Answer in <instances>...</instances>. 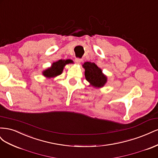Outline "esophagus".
Masks as SVG:
<instances>
[{"mask_svg":"<svg viewBox=\"0 0 158 158\" xmlns=\"http://www.w3.org/2000/svg\"><path fill=\"white\" fill-rule=\"evenodd\" d=\"M75 62L77 64H80L81 63V62H82V59H78V58H76V59H75Z\"/></svg>","mask_w":158,"mask_h":158,"instance_id":"esophagus-1","label":"esophagus"}]
</instances>
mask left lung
Instances as JSON below:
<instances>
[{
  "label": "left lung",
  "mask_w": 158,
  "mask_h": 158,
  "mask_svg": "<svg viewBox=\"0 0 158 158\" xmlns=\"http://www.w3.org/2000/svg\"><path fill=\"white\" fill-rule=\"evenodd\" d=\"M82 67L85 70V78L89 83V86L101 88L107 82V76L103 73L102 70L94 63L85 62Z\"/></svg>",
  "instance_id": "obj_1"
}]
</instances>
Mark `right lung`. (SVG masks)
Segmentation results:
<instances>
[{"mask_svg": "<svg viewBox=\"0 0 158 158\" xmlns=\"http://www.w3.org/2000/svg\"><path fill=\"white\" fill-rule=\"evenodd\" d=\"M72 60H59L52 63L50 67L42 72V74L47 79L54 78L63 73L64 66L66 64H71Z\"/></svg>", "mask_w": 158, "mask_h": 158, "instance_id": "add662e5", "label": "right lung"}]
</instances>
